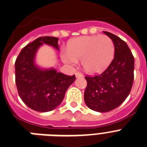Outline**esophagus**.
I'll return each instance as SVG.
<instances>
[{"label": "esophagus", "mask_w": 147, "mask_h": 147, "mask_svg": "<svg viewBox=\"0 0 147 147\" xmlns=\"http://www.w3.org/2000/svg\"><path fill=\"white\" fill-rule=\"evenodd\" d=\"M75 75H76V78L82 77V76H83V74H82V73H80V72H76V74H75Z\"/></svg>", "instance_id": "34e87169"}]
</instances>
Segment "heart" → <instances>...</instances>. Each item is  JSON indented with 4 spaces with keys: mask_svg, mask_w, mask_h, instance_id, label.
Listing matches in <instances>:
<instances>
[{
    "mask_svg": "<svg viewBox=\"0 0 147 147\" xmlns=\"http://www.w3.org/2000/svg\"><path fill=\"white\" fill-rule=\"evenodd\" d=\"M115 53V45L106 35L84 36L74 39L62 51V61L70 66L78 65L82 59V65L85 71L96 74L103 71L112 62Z\"/></svg>",
    "mask_w": 147,
    "mask_h": 147,
    "instance_id": "obj_1",
    "label": "heart"
}]
</instances>
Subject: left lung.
<instances>
[{"instance_id": "obj_1", "label": "left lung", "mask_w": 147, "mask_h": 147, "mask_svg": "<svg viewBox=\"0 0 147 147\" xmlns=\"http://www.w3.org/2000/svg\"><path fill=\"white\" fill-rule=\"evenodd\" d=\"M113 41L114 58L101 74L85 76L84 99L90 109L109 112L124 102L132 89L134 80V57L127 44L116 35L104 32Z\"/></svg>"}]
</instances>
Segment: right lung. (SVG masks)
I'll return each mask as SVG.
<instances>
[{
  "label": "right lung",
  "instance_id": "add662e5",
  "mask_svg": "<svg viewBox=\"0 0 147 147\" xmlns=\"http://www.w3.org/2000/svg\"><path fill=\"white\" fill-rule=\"evenodd\" d=\"M57 37H40L23 48L15 61V83L24 103L38 112H49L60 105L68 87L76 80L54 68L41 69L34 64L35 54L42 44L59 50Z\"/></svg>",
  "mask_w": 147,
  "mask_h": 147
}]
</instances>
